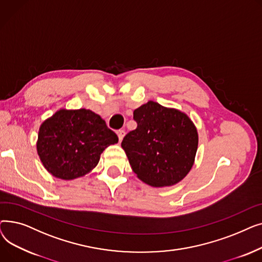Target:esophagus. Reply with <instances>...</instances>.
I'll return each mask as SVG.
<instances>
[{"label":"esophagus","instance_id":"esophagus-1","mask_svg":"<svg viewBox=\"0 0 262 262\" xmlns=\"http://www.w3.org/2000/svg\"><path fill=\"white\" fill-rule=\"evenodd\" d=\"M117 134H118V137H119V141L121 142L123 140V138H124V136H125V130L120 129V130L117 132Z\"/></svg>","mask_w":262,"mask_h":262}]
</instances>
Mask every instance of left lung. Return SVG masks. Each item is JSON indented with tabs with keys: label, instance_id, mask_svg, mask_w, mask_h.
Returning <instances> with one entry per match:
<instances>
[{
	"label": "left lung",
	"instance_id": "left-lung-1",
	"mask_svg": "<svg viewBox=\"0 0 262 262\" xmlns=\"http://www.w3.org/2000/svg\"><path fill=\"white\" fill-rule=\"evenodd\" d=\"M137 128L121 143L137 177L152 187L176 185L193 167L199 144L194 123L183 112L148 101L134 110Z\"/></svg>",
	"mask_w": 262,
	"mask_h": 262
}]
</instances>
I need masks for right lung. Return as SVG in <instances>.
I'll return each mask as SVG.
<instances>
[{
  "mask_svg": "<svg viewBox=\"0 0 262 262\" xmlns=\"http://www.w3.org/2000/svg\"><path fill=\"white\" fill-rule=\"evenodd\" d=\"M118 143L101 116L89 109H59L40 125L37 153L46 170L63 181L90 173L103 150Z\"/></svg>",
  "mask_w": 262,
  "mask_h": 262,
  "instance_id": "add662e5",
  "label": "right lung"
}]
</instances>
